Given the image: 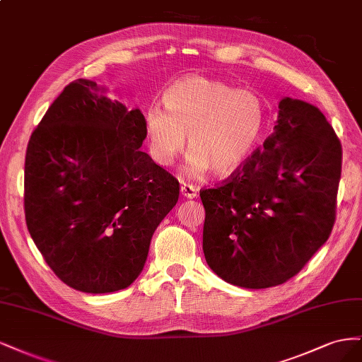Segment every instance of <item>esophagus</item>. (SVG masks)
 <instances>
[{"label": "esophagus", "mask_w": 362, "mask_h": 362, "mask_svg": "<svg viewBox=\"0 0 362 362\" xmlns=\"http://www.w3.org/2000/svg\"><path fill=\"white\" fill-rule=\"evenodd\" d=\"M180 194H182L185 198H189V200H192V198L197 197V189L194 188V186L185 183V185L180 186Z\"/></svg>", "instance_id": "esophagus-1"}]
</instances>
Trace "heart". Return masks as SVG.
Here are the masks:
<instances>
[{"instance_id": "obj_1", "label": "heart", "mask_w": 362, "mask_h": 362, "mask_svg": "<svg viewBox=\"0 0 362 362\" xmlns=\"http://www.w3.org/2000/svg\"><path fill=\"white\" fill-rule=\"evenodd\" d=\"M165 107L144 110L148 153L170 167L183 150L189 153L183 171L202 176L211 168L230 174L252 155L266 123L263 99L252 90L236 88L216 78L186 76L164 93Z\"/></svg>"}]
</instances>
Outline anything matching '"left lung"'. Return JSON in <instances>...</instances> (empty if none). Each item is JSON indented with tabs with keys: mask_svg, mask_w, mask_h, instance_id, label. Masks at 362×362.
I'll return each instance as SVG.
<instances>
[{
	"mask_svg": "<svg viewBox=\"0 0 362 362\" xmlns=\"http://www.w3.org/2000/svg\"><path fill=\"white\" fill-rule=\"evenodd\" d=\"M340 176L341 144L322 111L283 98L263 148L227 183L200 192L209 267L245 288L295 276L331 235Z\"/></svg>",
	"mask_w": 362,
	"mask_h": 362,
	"instance_id": "obj_1",
	"label": "left lung"
}]
</instances>
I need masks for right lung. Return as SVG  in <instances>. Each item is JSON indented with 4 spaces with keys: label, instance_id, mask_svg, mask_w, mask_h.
Returning <instances> with one entry per match:
<instances>
[{
    "label": "right lung",
    "instance_id": "add662e5",
    "mask_svg": "<svg viewBox=\"0 0 362 362\" xmlns=\"http://www.w3.org/2000/svg\"><path fill=\"white\" fill-rule=\"evenodd\" d=\"M144 115L95 81L64 87L31 134L25 221L64 284L111 293L141 274L150 240L179 200V182L139 150Z\"/></svg>",
    "mask_w": 362,
    "mask_h": 362
}]
</instances>
